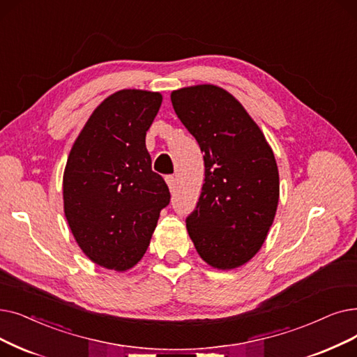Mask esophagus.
Instances as JSON below:
<instances>
[{"label": "esophagus", "instance_id": "34e87169", "mask_svg": "<svg viewBox=\"0 0 357 357\" xmlns=\"http://www.w3.org/2000/svg\"><path fill=\"white\" fill-rule=\"evenodd\" d=\"M166 183H167V187H169L170 192H172V191L175 190V185H176L175 176H172V175H169V176H166Z\"/></svg>", "mask_w": 357, "mask_h": 357}]
</instances>
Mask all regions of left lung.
<instances>
[{
    "mask_svg": "<svg viewBox=\"0 0 357 357\" xmlns=\"http://www.w3.org/2000/svg\"><path fill=\"white\" fill-rule=\"evenodd\" d=\"M174 109L204 153L206 178L187 229L198 255L217 270L246 264L274 222L280 179L257 122L225 89L198 84L170 93Z\"/></svg>",
    "mask_w": 357,
    "mask_h": 357,
    "instance_id": "obj_1",
    "label": "left lung"
}]
</instances>
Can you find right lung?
I'll list each match as a JSON object with an SVG mask.
<instances>
[{
    "instance_id": "obj_1",
    "label": "right lung",
    "mask_w": 357,
    "mask_h": 357,
    "mask_svg": "<svg viewBox=\"0 0 357 357\" xmlns=\"http://www.w3.org/2000/svg\"><path fill=\"white\" fill-rule=\"evenodd\" d=\"M162 100L159 91H115L93 111L68 154L64 213L77 245L103 268L127 271L143 258L170 201L146 149Z\"/></svg>"
}]
</instances>
